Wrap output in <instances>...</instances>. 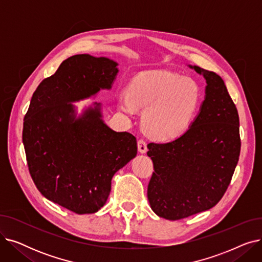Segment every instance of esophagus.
Here are the masks:
<instances>
[{
    "instance_id": "obj_1",
    "label": "esophagus",
    "mask_w": 262,
    "mask_h": 262,
    "mask_svg": "<svg viewBox=\"0 0 262 262\" xmlns=\"http://www.w3.org/2000/svg\"><path fill=\"white\" fill-rule=\"evenodd\" d=\"M138 150L141 154H145L147 152V146H146V142L142 139L138 140Z\"/></svg>"
}]
</instances>
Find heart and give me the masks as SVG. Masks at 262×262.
I'll return each mask as SVG.
<instances>
[{"label":"heart","mask_w":262,"mask_h":262,"mask_svg":"<svg viewBox=\"0 0 262 262\" xmlns=\"http://www.w3.org/2000/svg\"><path fill=\"white\" fill-rule=\"evenodd\" d=\"M201 99V89L191 77L167 70H149L135 75L127 91L117 95L121 112L133 117L138 108L144 130L155 139L171 140L191 125Z\"/></svg>","instance_id":"heart-1"}]
</instances>
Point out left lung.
<instances>
[{
	"label": "left lung",
	"instance_id": "1",
	"mask_svg": "<svg viewBox=\"0 0 262 262\" xmlns=\"http://www.w3.org/2000/svg\"><path fill=\"white\" fill-rule=\"evenodd\" d=\"M190 69L206 79L200 112L186 133L167 143H148L154 173L147 186L152 210L181 220L215 206L230 184L240 155L239 116L216 73Z\"/></svg>",
	"mask_w": 262,
	"mask_h": 262
}]
</instances>
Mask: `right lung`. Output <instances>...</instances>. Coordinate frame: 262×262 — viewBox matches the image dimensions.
Returning <instances> with one entry per match:
<instances>
[{
  "mask_svg": "<svg viewBox=\"0 0 262 262\" xmlns=\"http://www.w3.org/2000/svg\"><path fill=\"white\" fill-rule=\"evenodd\" d=\"M118 62L78 54L40 82L24 117L22 140L27 166L46 199L78 214L106 204L113 176L137 155V141L103 120L102 104L77 116L72 103L110 90Z\"/></svg>",
  "mask_w": 262,
  "mask_h": 262,
  "instance_id": "add662e5",
  "label": "right lung"
}]
</instances>
